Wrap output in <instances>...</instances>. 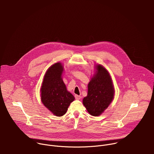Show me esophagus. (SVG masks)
<instances>
[{
  "label": "esophagus",
  "instance_id": "obj_1",
  "mask_svg": "<svg viewBox=\"0 0 154 154\" xmlns=\"http://www.w3.org/2000/svg\"><path fill=\"white\" fill-rule=\"evenodd\" d=\"M75 97L76 99H80L81 98V96L79 95H75Z\"/></svg>",
  "mask_w": 154,
  "mask_h": 154
}]
</instances>
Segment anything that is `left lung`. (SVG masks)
Here are the masks:
<instances>
[{
  "instance_id": "1",
  "label": "left lung",
  "mask_w": 154,
  "mask_h": 154,
  "mask_svg": "<svg viewBox=\"0 0 154 154\" xmlns=\"http://www.w3.org/2000/svg\"><path fill=\"white\" fill-rule=\"evenodd\" d=\"M95 73L88 85V94L83 104L91 115L99 116L112 102L115 88L108 71L101 64L95 65Z\"/></svg>"
}]
</instances>
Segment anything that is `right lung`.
Wrapping results in <instances>:
<instances>
[{
    "label": "right lung",
    "mask_w": 154,
    "mask_h": 154,
    "mask_svg": "<svg viewBox=\"0 0 154 154\" xmlns=\"http://www.w3.org/2000/svg\"><path fill=\"white\" fill-rule=\"evenodd\" d=\"M64 67L61 63L52 64L44 76L41 86V100L51 112L57 116L66 113L74 96L67 90L62 75Z\"/></svg>",
    "instance_id": "1"
}]
</instances>
